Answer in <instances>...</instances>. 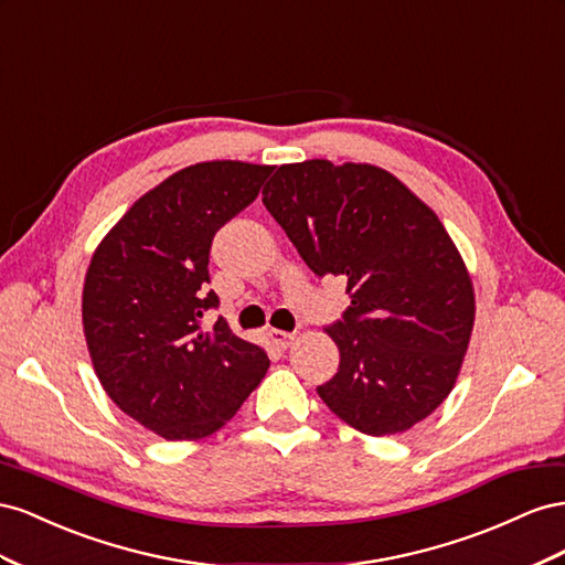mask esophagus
Segmentation results:
<instances>
[{
  "label": "esophagus",
  "mask_w": 565,
  "mask_h": 565,
  "mask_svg": "<svg viewBox=\"0 0 565 565\" xmlns=\"http://www.w3.org/2000/svg\"><path fill=\"white\" fill-rule=\"evenodd\" d=\"M294 338H296V333H288V331H277V329L269 331V341L277 350H286L294 343Z\"/></svg>",
  "instance_id": "1"
}]
</instances>
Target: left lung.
I'll use <instances>...</instances> for the list:
<instances>
[{
    "label": "left lung",
    "mask_w": 565,
    "mask_h": 565,
    "mask_svg": "<svg viewBox=\"0 0 565 565\" xmlns=\"http://www.w3.org/2000/svg\"><path fill=\"white\" fill-rule=\"evenodd\" d=\"M263 203L317 277H343L350 308L327 327L341 364L317 385L366 435L412 428L455 388L473 331V284L426 203L374 166H281Z\"/></svg>",
    "instance_id": "1"
}]
</instances>
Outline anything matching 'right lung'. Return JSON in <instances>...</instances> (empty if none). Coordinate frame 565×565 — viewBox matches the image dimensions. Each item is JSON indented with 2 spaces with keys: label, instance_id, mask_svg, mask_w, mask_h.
Instances as JSON below:
<instances>
[{
  "label": "right lung",
  "instance_id": "1",
  "mask_svg": "<svg viewBox=\"0 0 565 565\" xmlns=\"http://www.w3.org/2000/svg\"><path fill=\"white\" fill-rule=\"evenodd\" d=\"M269 166L213 160L174 172L122 215L96 248L83 291L92 362L116 405L166 440L222 428L263 381L260 345L232 333L217 310L211 246L248 207Z\"/></svg>",
  "mask_w": 565,
  "mask_h": 565
}]
</instances>
